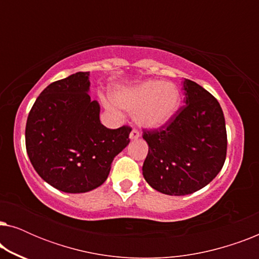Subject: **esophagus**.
I'll use <instances>...</instances> for the list:
<instances>
[{
	"mask_svg": "<svg viewBox=\"0 0 259 259\" xmlns=\"http://www.w3.org/2000/svg\"><path fill=\"white\" fill-rule=\"evenodd\" d=\"M139 137H140L139 131L136 130V128H133L132 132H131V134H130V139H131V140H136V139H138V138H139Z\"/></svg>",
	"mask_w": 259,
	"mask_h": 259,
	"instance_id": "obj_1",
	"label": "esophagus"
}]
</instances>
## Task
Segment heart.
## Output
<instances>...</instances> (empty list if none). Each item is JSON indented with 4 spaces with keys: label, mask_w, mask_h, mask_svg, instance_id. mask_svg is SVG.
<instances>
[{
    "label": "heart",
    "mask_w": 259,
    "mask_h": 259,
    "mask_svg": "<svg viewBox=\"0 0 259 259\" xmlns=\"http://www.w3.org/2000/svg\"><path fill=\"white\" fill-rule=\"evenodd\" d=\"M118 106L131 113L145 128H159L171 120L182 104V94L176 84L148 80L137 86L122 88L114 94ZM112 107L111 104H108Z\"/></svg>",
    "instance_id": "obj_1"
}]
</instances>
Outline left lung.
Here are the masks:
<instances>
[{"mask_svg":"<svg viewBox=\"0 0 259 259\" xmlns=\"http://www.w3.org/2000/svg\"><path fill=\"white\" fill-rule=\"evenodd\" d=\"M185 106L159 130L145 131L143 176L152 189L185 196L203 189L225 162L228 137L222 107L199 84L184 79Z\"/></svg>","mask_w":259,"mask_h":259,"instance_id":"obj_1","label":"left lung"}]
</instances>
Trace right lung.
Masks as SVG:
<instances>
[{"label":"right lung","instance_id":"add662e5","mask_svg":"<svg viewBox=\"0 0 259 259\" xmlns=\"http://www.w3.org/2000/svg\"><path fill=\"white\" fill-rule=\"evenodd\" d=\"M90 72L45 88L26 125V148L37 175L62 192L84 193L107 179L113 159L130 144L131 127L109 130L92 100Z\"/></svg>","mask_w":259,"mask_h":259}]
</instances>
